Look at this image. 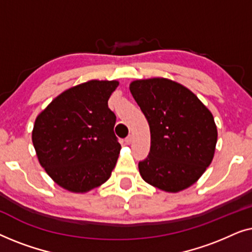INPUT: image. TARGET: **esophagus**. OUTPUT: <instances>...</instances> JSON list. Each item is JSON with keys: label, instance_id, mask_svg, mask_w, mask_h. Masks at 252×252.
I'll return each mask as SVG.
<instances>
[{"label": "esophagus", "instance_id": "esophagus-1", "mask_svg": "<svg viewBox=\"0 0 252 252\" xmlns=\"http://www.w3.org/2000/svg\"><path fill=\"white\" fill-rule=\"evenodd\" d=\"M132 140H133L132 135H128V136H127L126 139H125V142H126L127 144H130V143H132Z\"/></svg>", "mask_w": 252, "mask_h": 252}]
</instances>
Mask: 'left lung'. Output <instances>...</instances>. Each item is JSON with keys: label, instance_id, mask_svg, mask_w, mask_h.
I'll return each instance as SVG.
<instances>
[{"label": "left lung", "instance_id": "8db88e82", "mask_svg": "<svg viewBox=\"0 0 252 252\" xmlns=\"http://www.w3.org/2000/svg\"><path fill=\"white\" fill-rule=\"evenodd\" d=\"M129 91L150 127L141 177L167 192L190 187L215 156L218 132L211 111L191 91L166 78L135 80Z\"/></svg>", "mask_w": 252, "mask_h": 252}]
</instances>
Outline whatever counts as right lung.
<instances>
[{
  "mask_svg": "<svg viewBox=\"0 0 252 252\" xmlns=\"http://www.w3.org/2000/svg\"><path fill=\"white\" fill-rule=\"evenodd\" d=\"M116 80H89L54 98L34 123L32 141L48 175L71 192L104 184L118 159L116 115L108 106Z\"/></svg>",
  "mask_w": 252,
  "mask_h": 252,
  "instance_id": "right-lung-1",
  "label": "right lung"
}]
</instances>
